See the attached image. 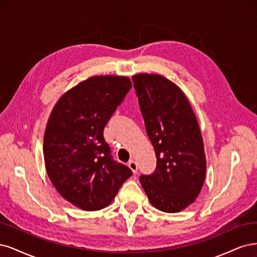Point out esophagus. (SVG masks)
I'll return each instance as SVG.
<instances>
[{
  "label": "esophagus",
  "mask_w": 257,
  "mask_h": 257,
  "mask_svg": "<svg viewBox=\"0 0 257 257\" xmlns=\"http://www.w3.org/2000/svg\"><path fill=\"white\" fill-rule=\"evenodd\" d=\"M128 167L130 168V170H131L132 172H134V173H137V172H138V164H137L136 161L130 160V161L128 162Z\"/></svg>",
  "instance_id": "esophagus-1"
}]
</instances>
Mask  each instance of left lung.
Segmentation results:
<instances>
[{"instance_id":"8db88e82","label":"left lung","mask_w":257,"mask_h":257,"mask_svg":"<svg viewBox=\"0 0 257 257\" xmlns=\"http://www.w3.org/2000/svg\"><path fill=\"white\" fill-rule=\"evenodd\" d=\"M155 148L157 168L140 183L151 204L164 212H179L200 194L206 175L203 137L187 96L174 82L157 73L132 76Z\"/></svg>"}]
</instances>
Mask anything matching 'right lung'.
Here are the masks:
<instances>
[{
    "mask_svg": "<svg viewBox=\"0 0 257 257\" xmlns=\"http://www.w3.org/2000/svg\"><path fill=\"white\" fill-rule=\"evenodd\" d=\"M125 76H93L61 97L49 116L44 159L49 179L60 195L86 211L109 206L132 175L114 162L103 129L131 87Z\"/></svg>",
    "mask_w": 257,
    "mask_h": 257,
    "instance_id": "obj_1",
    "label": "right lung"
}]
</instances>
